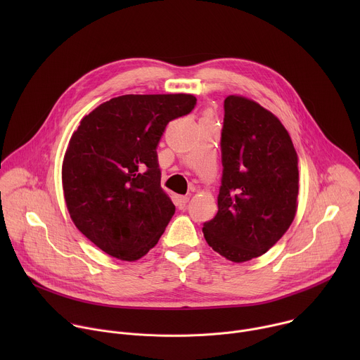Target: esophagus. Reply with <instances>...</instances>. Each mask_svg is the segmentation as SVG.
Here are the masks:
<instances>
[{
    "label": "esophagus",
    "mask_w": 360,
    "mask_h": 360,
    "mask_svg": "<svg viewBox=\"0 0 360 360\" xmlns=\"http://www.w3.org/2000/svg\"><path fill=\"white\" fill-rule=\"evenodd\" d=\"M188 200H189V196L188 195H182V196H178V207L179 208H185V205L188 203Z\"/></svg>",
    "instance_id": "34e87169"
}]
</instances>
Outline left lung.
Masks as SVG:
<instances>
[{
  "label": "left lung",
  "mask_w": 360,
  "mask_h": 360,
  "mask_svg": "<svg viewBox=\"0 0 360 360\" xmlns=\"http://www.w3.org/2000/svg\"><path fill=\"white\" fill-rule=\"evenodd\" d=\"M224 110L218 214L202 232L226 259L246 262L268 252L295 218L297 153L281 121L255 101L229 95Z\"/></svg>",
  "instance_id": "obj_1"
}]
</instances>
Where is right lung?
I'll return each instance as SVG.
<instances>
[{
    "instance_id": "add662e5",
    "label": "right lung",
    "mask_w": 360,
    "mask_h": 360,
    "mask_svg": "<svg viewBox=\"0 0 360 360\" xmlns=\"http://www.w3.org/2000/svg\"><path fill=\"white\" fill-rule=\"evenodd\" d=\"M195 105L189 94L122 95L72 134L63 164L67 208L78 231L114 258H142L174 217L157 148L168 122Z\"/></svg>"
}]
</instances>
